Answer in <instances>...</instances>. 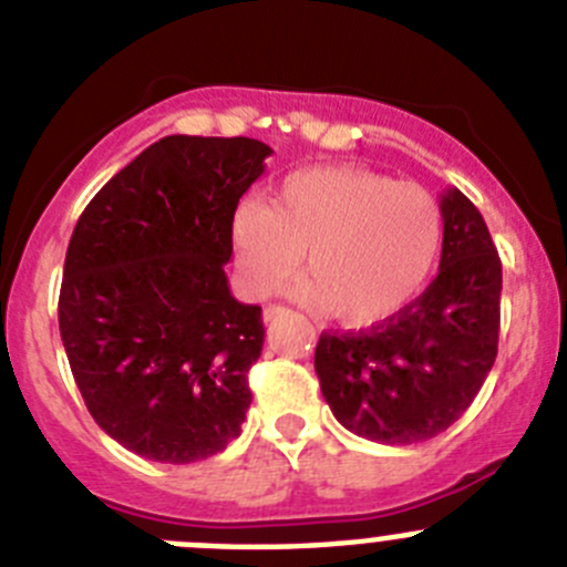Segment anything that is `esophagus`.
Wrapping results in <instances>:
<instances>
[{
	"mask_svg": "<svg viewBox=\"0 0 567 567\" xmlns=\"http://www.w3.org/2000/svg\"><path fill=\"white\" fill-rule=\"evenodd\" d=\"M288 307H282V305H268L266 310H262V323H274V320L277 318H282V316H288Z\"/></svg>",
	"mask_w": 567,
	"mask_h": 567,
	"instance_id": "esophagus-1",
	"label": "esophagus"
}]
</instances>
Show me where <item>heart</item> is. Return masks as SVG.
Returning a JSON list of instances; mask_svg holds the SVG:
<instances>
[{"mask_svg": "<svg viewBox=\"0 0 567 567\" xmlns=\"http://www.w3.org/2000/svg\"><path fill=\"white\" fill-rule=\"evenodd\" d=\"M436 197L416 183L357 167L293 173L271 205L247 199L233 214V247L244 285L268 296L301 268V299L351 326L375 323L425 290L442 251Z\"/></svg>", "mask_w": 567, "mask_h": 567, "instance_id": "b5f03b06", "label": "heart"}]
</instances>
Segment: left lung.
Segmentation results:
<instances>
[{
  "instance_id": "1",
  "label": "left lung",
  "mask_w": 567,
  "mask_h": 567,
  "mask_svg": "<svg viewBox=\"0 0 567 567\" xmlns=\"http://www.w3.org/2000/svg\"><path fill=\"white\" fill-rule=\"evenodd\" d=\"M439 277L368 331L320 334V392L342 427L379 444L447 431L491 373L499 342L502 262L480 210L458 188L439 199Z\"/></svg>"
}]
</instances>
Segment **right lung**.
I'll return each instance as SVG.
<instances>
[{
	"label": "right lung",
	"mask_w": 567,
	"mask_h": 567,
	"mask_svg": "<svg viewBox=\"0 0 567 567\" xmlns=\"http://www.w3.org/2000/svg\"><path fill=\"white\" fill-rule=\"evenodd\" d=\"M271 153L249 136H164L73 227L62 346L101 431L142 458L203 461L241 433L266 331L225 266L238 199Z\"/></svg>",
	"instance_id": "add662e5"
}]
</instances>
